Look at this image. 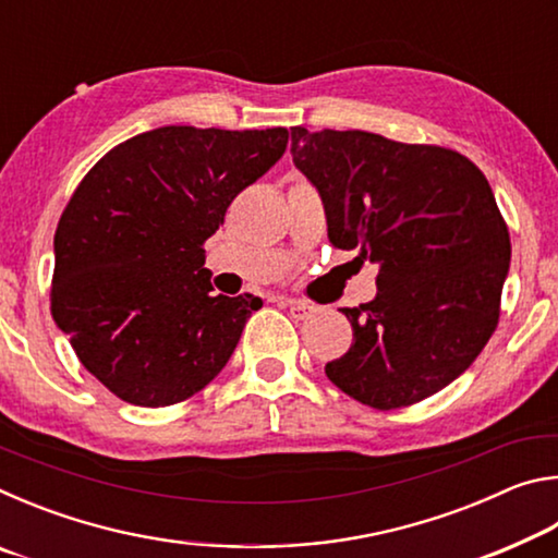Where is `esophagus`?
Wrapping results in <instances>:
<instances>
[{"label":"esophagus","mask_w":558,"mask_h":558,"mask_svg":"<svg viewBox=\"0 0 558 558\" xmlns=\"http://www.w3.org/2000/svg\"><path fill=\"white\" fill-rule=\"evenodd\" d=\"M286 305L290 310L292 319H307L310 315L315 313V307L310 305V302H305V300H286Z\"/></svg>","instance_id":"esophagus-1"}]
</instances>
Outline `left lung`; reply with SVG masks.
Instances as JSON below:
<instances>
[{
    "label": "left lung",
    "instance_id": "1",
    "mask_svg": "<svg viewBox=\"0 0 558 558\" xmlns=\"http://www.w3.org/2000/svg\"><path fill=\"white\" fill-rule=\"evenodd\" d=\"M290 153L329 243L379 266L376 298L342 307L354 342L327 379L381 411L446 389L493 337L512 256L485 174L456 149L364 130L292 128Z\"/></svg>",
    "mask_w": 558,
    "mask_h": 558
}]
</instances>
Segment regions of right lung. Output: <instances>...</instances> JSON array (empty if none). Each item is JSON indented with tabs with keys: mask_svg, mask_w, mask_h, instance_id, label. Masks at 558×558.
<instances>
[{
	"mask_svg": "<svg viewBox=\"0 0 558 558\" xmlns=\"http://www.w3.org/2000/svg\"><path fill=\"white\" fill-rule=\"evenodd\" d=\"M288 130L167 125L112 147L83 177L53 235L51 315L118 399L145 409L202 391L260 298L214 295L204 243Z\"/></svg>",
	"mask_w": 558,
	"mask_h": 558,
	"instance_id": "add662e5",
	"label": "right lung"
}]
</instances>
